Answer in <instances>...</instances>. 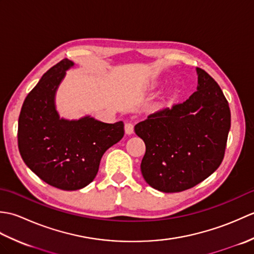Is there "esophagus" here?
Wrapping results in <instances>:
<instances>
[{
  "mask_svg": "<svg viewBox=\"0 0 254 254\" xmlns=\"http://www.w3.org/2000/svg\"><path fill=\"white\" fill-rule=\"evenodd\" d=\"M124 131H126V134H127V135H131V134H133L134 133L133 123H131V122L126 123V126H124Z\"/></svg>",
  "mask_w": 254,
  "mask_h": 254,
  "instance_id": "obj_1",
  "label": "esophagus"
}]
</instances>
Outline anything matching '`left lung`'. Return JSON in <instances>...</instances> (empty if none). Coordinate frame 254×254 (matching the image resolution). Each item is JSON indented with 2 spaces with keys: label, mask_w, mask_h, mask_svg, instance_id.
Instances as JSON below:
<instances>
[{
  "label": "left lung",
  "mask_w": 254,
  "mask_h": 254,
  "mask_svg": "<svg viewBox=\"0 0 254 254\" xmlns=\"http://www.w3.org/2000/svg\"><path fill=\"white\" fill-rule=\"evenodd\" d=\"M196 91L182 104L149 115L134 131L145 146L143 178L156 190L181 192L206 179L222 164L230 109L212 76L196 67Z\"/></svg>",
  "instance_id": "1"
}]
</instances>
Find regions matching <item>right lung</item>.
<instances>
[{"label": "right lung", "mask_w": 254, "mask_h": 254, "mask_svg": "<svg viewBox=\"0 0 254 254\" xmlns=\"http://www.w3.org/2000/svg\"><path fill=\"white\" fill-rule=\"evenodd\" d=\"M74 62L64 59L42 75L21 107L18 149L27 167L48 185L65 191L95 179L102 155L124 135L122 121L105 123L86 116L60 118L57 90Z\"/></svg>", "instance_id": "add662e5"}]
</instances>
